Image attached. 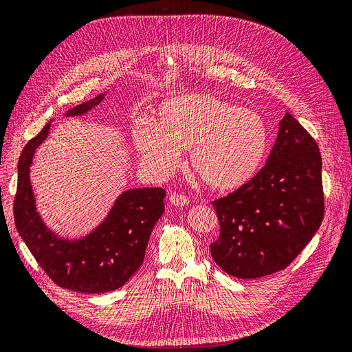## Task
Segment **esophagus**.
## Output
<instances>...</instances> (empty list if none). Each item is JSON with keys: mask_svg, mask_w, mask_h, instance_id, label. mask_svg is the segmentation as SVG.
I'll return each mask as SVG.
<instances>
[{"mask_svg": "<svg viewBox=\"0 0 352 352\" xmlns=\"http://www.w3.org/2000/svg\"><path fill=\"white\" fill-rule=\"evenodd\" d=\"M170 202H172V204H175V206H188L189 204V198L185 195V194H177V192H175V194H172L170 195Z\"/></svg>", "mask_w": 352, "mask_h": 352, "instance_id": "34e87169", "label": "esophagus"}]
</instances>
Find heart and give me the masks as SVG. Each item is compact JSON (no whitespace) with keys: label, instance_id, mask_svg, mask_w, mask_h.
<instances>
[{"label":"heart","instance_id":"1","mask_svg":"<svg viewBox=\"0 0 352 352\" xmlns=\"http://www.w3.org/2000/svg\"><path fill=\"white\" fill-rule=\"evenodd\" d=\"M133 142L144 162L164 175L179 166L180 150H189V166L202 182L230 192L258 175L270 132L258 111L198 92L166 101L155 126L150 122L135 126Z\"/></svg>","mask_w":352,"mask_h":352}]
</instances>
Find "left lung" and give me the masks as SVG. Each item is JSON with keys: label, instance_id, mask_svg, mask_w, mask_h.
I'll return each mask as SVG.
<instances>
[{"label": "left lung", "instance_id": "obj_1", "mask_svg": "<svg viewBox=\"0 0 352 352\" xmlns=\"http://www.w3.org/2000/svg\"><path fill=\"white\" fill-rule=\"evenodd\" d=\"M211 204L220 235L210 250L223 270L257 279L286 269L324 216L322 155L314 138L286 113L258 175Z\"/></svg>", "mask_w": 352, "mask_h": 352}]
</instances>
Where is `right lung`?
<instances>
[{"instance_id":"obj_1","label":"right lung","mask_w":352,"mask_h":352,"mask_svg":"<svg viewBox=\"0 0 352 352\" xmlns=\"http://www.w3.org/2000/svg\"><path fill=\"white\" fill-rule=\"evenodd\" d=\"M104 95L83 102L66 116H80L101 102ZM50 131H42L25 145L17 166V190L13 202L19 235L48 278L65 289L83 294H102L119 289L141 267L148 239L164 212L163 188L126 190L116 201L109 217L89 236L63 241L52 235L35 211L29 182V167L36 146Z\"/></svg>"}]
</instances>
